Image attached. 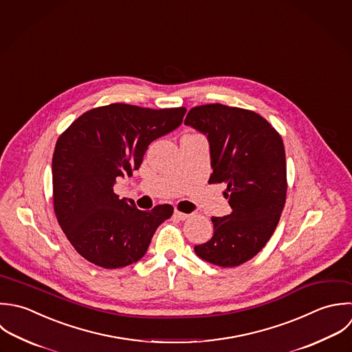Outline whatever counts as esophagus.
Segmentation results:
<instances>
[{"instance_id": "1", "label": "esophagus", "mask_w": 352, "mask_h": 352, "mask_svg": "<svg viewBox=\"0 0 352 352\" xmlns=\"http://www.w3.org/2000/svg\"><path fill=\"white\" fill-rule=\"evenodd\" d=\"M174 217L177 219H179V221H186V219H189L192 217V214H185V212H181V211H175Z\"/></svg>"}]
</instances>
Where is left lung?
Returning <instances> with one entry per match:
<instances>
[{
	"label": "left lung",
	"mask_w": 352,
	"mask_h": 352,
	"mask_svg": "<svg viewBox=\"0 0 352 352\" xmlns=\"http://www.w3.org/2000/svg\"><path fill=\"white\" fill-rule=\"evenodd\" d=\"M185 124L207 134L210 184H226L232 214L212 218L211 240L196 245L201 259L237 267L273 236L287 200V160L280 133L259 113L223 104L193 107Z\"/></svg>",
	"instance_id": "left-lung-1"
}]
</instances>
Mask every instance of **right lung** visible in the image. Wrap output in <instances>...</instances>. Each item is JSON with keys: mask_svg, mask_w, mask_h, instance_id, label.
<instances>
[{"mask_svg": "<svg viewBox=\"0 0 352 352\" xmlns=\"http://www.w3.org/2000/svg\"><path fill=\"white\" fill-rule=\"evenodd\" d=\"M185 107L152 109L115 102L86 111L58 137L52 160L53 208L75 251L119 269L140 261L174 208H135L113 192L118 177L138 170L148 145L177 129Z\"/></svg>", "mask_w": 352, "mask_h": 352, "instance_id": "1", "label": "right lung"}]
</instances>
